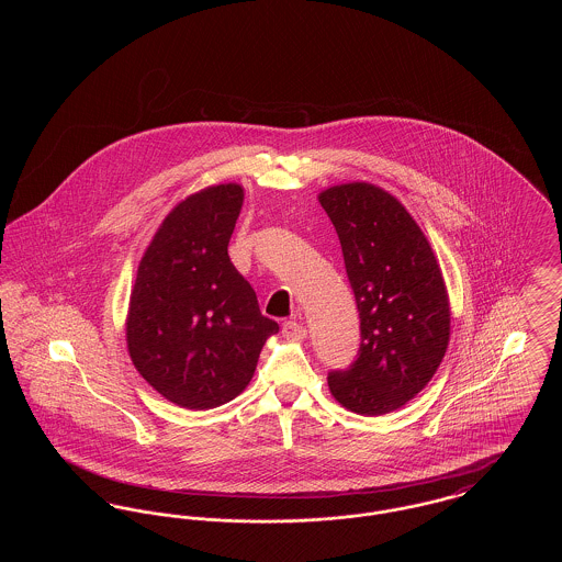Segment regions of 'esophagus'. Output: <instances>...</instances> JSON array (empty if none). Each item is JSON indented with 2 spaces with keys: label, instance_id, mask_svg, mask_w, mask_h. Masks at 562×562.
<instances>
[{
  "label": "esophagus",
  "instance_id": "1",
  "mask_svg": "<svg viewBox=\"0 0 562 562\" xmlns=\"http://www.w3.org/2000/svg\"><path fill=\"white\" fill-rule=\"evenodd\" d=\"M282 335H284L289 341H301V339H305L307 330H305V326H303L301 322L289 321L282 324Z\"/></svg>",
  "mask_w": 562,
  "mask_h": 562
}]
</instances>
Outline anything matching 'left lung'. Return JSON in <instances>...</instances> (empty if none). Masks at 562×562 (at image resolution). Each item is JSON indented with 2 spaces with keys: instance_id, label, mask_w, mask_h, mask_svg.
I'll return each instance as SVG.
<instances>
[{
  "instance_id": "1",
  "label": "left lung",
  "mask_w": 562,
  "mask_h": 562,
  "mask_svg": "<svg viewBox=\"0 0 562 562\" xmlns=\"http://www.w3.org/2000/svg\"><path fill=\"white\" fill-rule=\"evenodd\" d=\"M360 312V349L328 374L335 401L376 417L413 401L438 371L451 337L445 278L426 234L385 189L353 181L324 189Z\"/></svg>"
}]
</instances>
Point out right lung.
<instances>
[{
	"instance_id": "obj_1",
	"label": "right lung",
	"mask_w": 562,
	"mask_h": 562,
	"mask_svg": "<svg viewBox=\"0 0 562 562\" xmlns=\"http://www.w3.org/2000/svg\"><path fill=\"white\" fill-rule=\"evenodd\" d=\"M241 202L238 183L191 193L166 214L136 269L128 353L158 394L191 411L241 394L280 328L227 255Z\"/></svg>"
}]
</instances>
